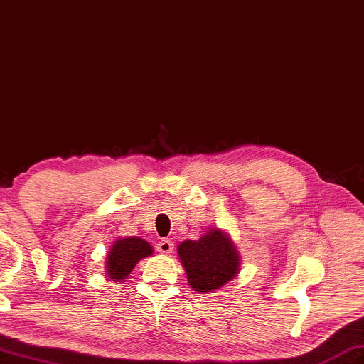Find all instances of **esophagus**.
<instances>
[{"instance_id":"1","label":"esophagus","mask_w":364,"mask_h":364,"mask_svg":"<svg viewBox=\"0 0 364 364\" xmlns=\"http://www.w3.org/2000/svg\"><path fill=\"white\" fill-rule=\"evenodd\" d=\"M156 249L160 250L161 254H172V250H173V243L171 240H161L160 243L156 245Z\"/></svg>"}]
</instances>
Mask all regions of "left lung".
I'll return each mask as SVG.
<instances>
[{
	"label": "left lung",
	"mask_w": 364,
	"mask_h": 364,
	"mask_svg": "<svg viewBox=\"0 0 364 364\" xmlns=\"http://www.w3.org/2000/svg\"><path fill=\"white\" fill-rule=\"evenodd\" d=\"M189 286L200 294L230 283L241 269V257L228 232L210 228L198 240H184L176 247Z\"/></svg>",
	"instance_id": "1"
}]
</instances>
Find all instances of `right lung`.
<instances>
[{"label":"right lung","instance_id":"add662e5","mask_svg":"<svg viewBox=\"0 0 364 364\" xmlns=\"http://www.w3.org/2000/svg\"><path fill=\"white\" fill-rule=\"evenodd\" d=\"M154 247L138 237H118L106 255V275L112 282H126L139 259L151 257Z\"/></svg>","mask_w":364,"mask_h":364}]
</instances>
